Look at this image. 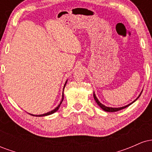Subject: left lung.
<instances>
[{"instance_id": "obj_1", "label": "left lung", "mask_w": 152, "mask_h": 152, "mask_svg": "<svg viewBox=\"0 0 152 152\" xmlns=\"http://www.w3.org/2000/svg\"><path fill=\"white\" fill-rule=\"evenodd\" d=\"M142 91L141 92L140 94H139V96L137 97V99H136V100H134L133 102L131 103V104H128V105H126V106H123V107H120V108H112V107H108V106H104V104H102V103H100V102H99V101L98 100V99H97V97L96 96V95H95V94H94V99H95V101H96V104H98V105L100 106V107L102 108L103 110H104V111H107V112H115V111H120V110H121V109H125V108L128 107L129 106H130L132 104H133L134 102H136V101H137V99H139V97L140 96L141 94H142Z\"/></svg>"}]
</instances>
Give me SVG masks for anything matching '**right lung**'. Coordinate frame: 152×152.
Segmentation results:
<instances>
[{"instance_id":"add662e5","label":"right lung","mask_w":152,"mask_h":152,"mask_svg":"<svg viewBox=\"0 0 152 152\" xmlns=\"http://www.w3.org/2000/svg\"><path fill=\"white\" fill-rule=\"evenodd\" d=\"M66 83H67V81H66V83H65V85H64V88H65V86H66ZM63 100H64V91H63V94H62V100H61V102H60V104H58V106H57L56 108H55V109H54L53 110H52V111H49V112H47V113H46V114H41V115H34V114H31V115H32V116H48V115H50V114H53V113H55L56 111H58V109H59V107H60L61 104V103H62V102H63Z\"/></svg>"}]
</instances>
